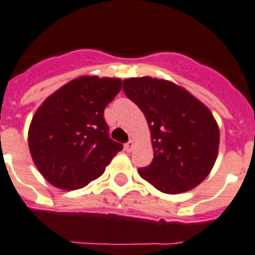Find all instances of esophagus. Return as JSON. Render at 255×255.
Instances as JSON below:
<instances>
[{
	"label": "esophagus",
	"instance_id": "esophagus-1",
	"mask_svg": "<svg viewBox=\"0 0 255 255\" xmlns=\"http://www.w3.org/2000/svg\"><path fill=\"white\" fill-rule=\"evenodd\" d=\"M133 146H134V142L131 140V141H128L127 144L124 145V149H126L127 152H132V149H133Z\"/></svg>",
	"mask_w": 255,
	"mask_h": 255
}]
</instances>
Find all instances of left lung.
<instances>
[{
	"label": "left lung",
	"instance_id": "8db88e82",
	"mask_svg": "<svg viewBox=\"0 0 255 255\" xmlns=\"http://www.w3.org/2000/svg\"><path fill=\"white\" fill-rule=\"evenodd\" d=\"M123 90L150 129L153 160L138 169L142 179L165 194H182L202 183L216 162L220 142L210 109L167 80L127 78Z\"/></svg>",
	"mask_w": 255,
	"mask_h": 255
}]
</instances>
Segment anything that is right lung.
Returning a JSON list of instances; mask_svg holds the SVG:
<instances>
[{
	"instance_id": "1",
	"label": "right lung",
	"mask_w": 255,
	"mask_h": 255,
	"mask_svg": "<svg viewBox=\"0 0 255 255\" xmlns=\"http://www.w3.org/2000/svg\"><path fill=\"white\" fill-rule=\"evenodd\" d=\"M121 89V78L81 76L39 106L28 128V148L51 185L61 190L85 187L123 149L109 137L103 117Z\"/></svg>"
}]
</instances>
